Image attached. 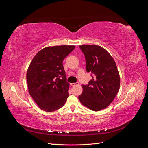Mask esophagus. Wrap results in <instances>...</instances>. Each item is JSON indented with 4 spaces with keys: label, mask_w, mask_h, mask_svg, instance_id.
Returning a JSON list of instances; mask_svg holds the SVG:
<instances>
[{
    "label": "esophagus",
    "mask_w": 148,
    "mask_h": 148,
    "mask_svg": "<svg viewBox=\"0 0 148 148\" xmlns=\"http://www.w3.org/2000/svg\"><path fill=\"white\" fill-rule=\"evenodd\" d=\"M79 83L77 82V83H70V85L71 86H77V85H78Z\"/></svg>",
    "instance_id": "obj_1"
}]
</instances>
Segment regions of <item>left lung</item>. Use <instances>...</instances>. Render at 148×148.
Here are the masks:
<instances>
[{
    "mask_svg": "<svg viewBox=\"0 0 148 148\" xmlns=\"http://www.w3.org/2000/svg\"><path fill=\"white\" fill-rule=\"evenodd\" d=\"M85 56L86 71L92 79L82 85L83 92L78 96L82 104L94 111L106 109L119 91L120 75L114 59L106 49L97 45L79 46Z\"/></svg>",
    "mask_w": 148,
    "mask_h": 148,
    "instance_id": "1",
    "label": "left lung"
}]
</instances>
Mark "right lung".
Wrapping results in <instances>:
<instances>
[{
  "instance_id": "1",
  "label": "right lung",
  "mask_w": 148,
  "mask_h": 148,
  "mask_svg": "<svg viewBox=\"0 0 148 148\" xmlns=\"http://www.w3.org/2000/svg\"><path fill=\"white\" fill-rule=\"evenodd\" d=\"M75 46H49L38 52L26 73L29 95L41 109L51 112L61 108L69 97L63 60Z\"/></svg>"
}]
</instances>
